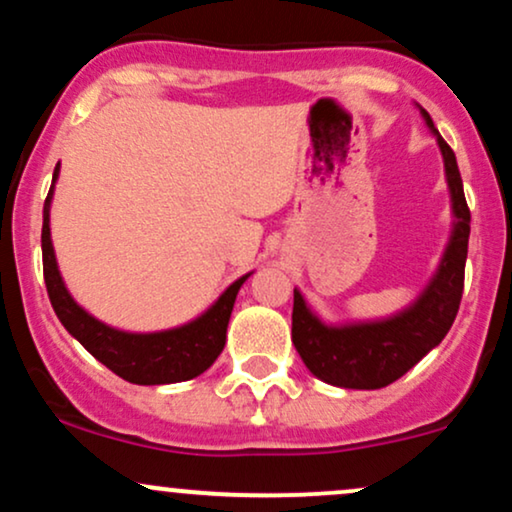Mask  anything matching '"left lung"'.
<instances>
[{
	"label": "left lung",
	"instance_id": "8db88e82",
	"mask_svg": "<svg viewBox=\"0 0 512 512\" xmlns=\"http://www.w3.org/2000/svg\"><path fill=\"white\" fill-rule=\"evenodd\" d=\"M426 127L436 134L443 154L445 180L452 204V231L436 274L414 303L383 320L327 325L293 289L291 339L305 368L322 383L346 390H378L402 378L409 368L436 349L455 322L462 301L464 262H467L469 216L455 154L440 137L431 115L419 105Z\"/></svg>",
	"mask_w": 512,
	"mask_h": 512
}]
</instances>
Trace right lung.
Listing matches in <instances>:
<instances>
[{"label": "right lung", "instance_id": "add662e5", "mask_svg": "<svg viewBox=\"0 0 512 512\" xmlns=\"http://www.w3.org/2000/svg\"><path fill=\"white\" fill-rule=\"evenodd\" d=\"M57 178H60V163L55 166L48 199H45L40 243H43L45 286H48L50 303L64 330L72 334L88 354L96 356L103 366H108L127 383L168 385L202 375L223 351L233 303H236L240 286L252 272L233 281L202 315L185 322V325L173 327V330L125 332L105 325L74 301L72 293L64 286L60 267H57L55 248H52L50 238V204Z\"/></svg>", "mask_w": 512, "mask_h": 512}]
</instances>
